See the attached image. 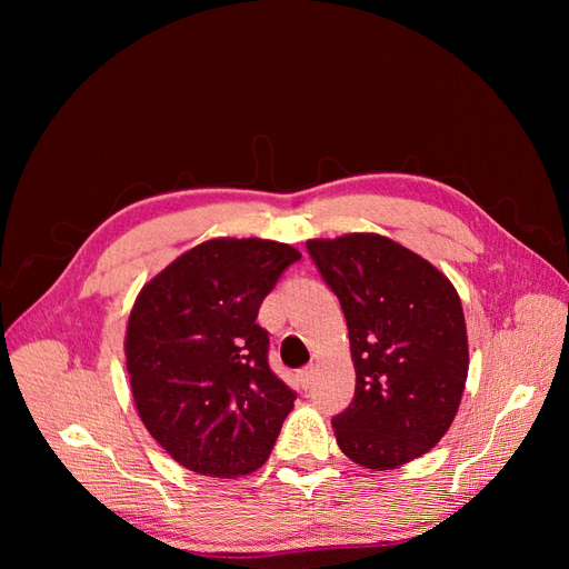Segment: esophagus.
<instances>
[{
    "label": "esophagus",
    "instance_id": "obj_1",
    "mask_svg": "<svg viewBox=\"0 0 569 569\" xmlns=\"http://www.w3.org/2000/svg\"><path fill=\"white\" fill-rule=\"evenodd\" d=\"M313 377H316V366H306V368L299 370V382H301V387H306V389L313 385Z\"/></svg>",
    "mask_w": 569,
    "mask_h": 569
}]
</instances>
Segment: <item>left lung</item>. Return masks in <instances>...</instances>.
Masks as SVG:
<instances>
[{
	"instance_id": "obj_1",
	"label": "left lung",
	"mask_w": 569,
	"mask_h": 569,
	"mask_svg": "<svg viewBox=\"0 0 569 569\" xmlns=\"http://www.w3.org/2000/svg\"><path fill=\"white\" fill-rule=\"evenodd\" d=\"M349 327L356 393L332 420L343 456L393 470L435 449L456 418L470 353L456 287L375 232L308 239Z\"/></svg>"
}]
</instances>
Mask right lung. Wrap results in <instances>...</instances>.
<instances>
[{"label": "right lung", "mask_w": 569, "mask_h": 569, "mask_svg": "<svg viewBox=\"0 0 569 569\" xmlns=\"http://www.w3.org/2000/svg\"><path fill=\"white\" fill-rule=\"evenodd\" d=\"M299 258L270 239L216 237L137 295L126 330L132 399L182 468L230 479L268 460L297 393L270 370L268 332L256 318Z\"/></svg>", "instance_id": "1"}]
</instances>
